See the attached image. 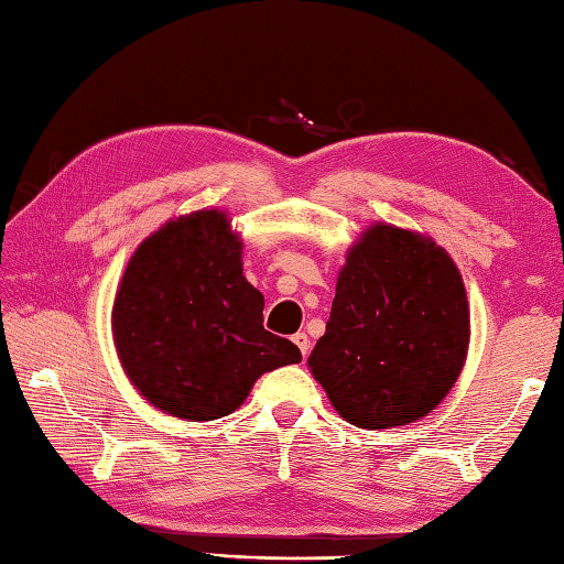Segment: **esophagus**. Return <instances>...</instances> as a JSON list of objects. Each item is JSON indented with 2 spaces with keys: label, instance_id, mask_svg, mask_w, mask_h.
<instances>
[{
  "label": "esophagus",
  "instance_id": "esophagus-1",
  "mask_svg": "<svg viewBox=\"0 0 564 564\" xmlns=\"http://www.w3.org/2000/svg\"><path fill=\"white\" fill-rule=\"evenodd\" d=\"M292 341L296 344V348L302 350V358H306V354H310V336H306L304 332H300V334L292 336Z\"/></svg>",
  "mask_w": 564,
  "mask_h": 564
}]
</instances>
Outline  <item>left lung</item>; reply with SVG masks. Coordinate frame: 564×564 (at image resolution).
Instances as JSON below:
<instances>
[{
    "label": "left lung",
    "instance_id": "8db88e82",
    "mask_svg": "<svg viewBox=\"0 0 564 564\" xmlns=\"http://www.w3.org/2000/svg\"><path fill=\"white\" fill-rule=\"evenodd\" d=\"M469 336L464 280L447 250L376 223L346 254L326 334L306 364L346 422L388 430L447 398Z\"/></svg>",
    "mask_w": 564,
    "mask_h": 564
}]
</instances>
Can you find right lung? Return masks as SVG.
<instances>
[{"mask_svg": "<svg viewBox=\"0 0 564 564\" xmlns=\"http://www.w3.org/2000/svg\"><path fill=\"white\" fill-rule=\"evenodd\" d=\"M240 254L228 216L210 208L164 223L127 262L112 338L127 378L156 410L226 417L262 373L302 360L262 326L264 300L242 278Z\"/></svg>", "mask_w": 564, "mask_h": 564, "instance_id": "obj_1", "label": "right lung"}]
</instances>
